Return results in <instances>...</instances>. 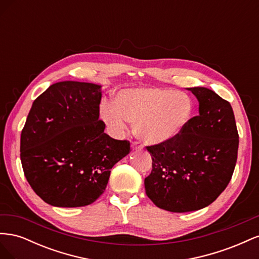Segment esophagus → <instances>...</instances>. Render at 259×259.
Segmentation results:
<instances>
[{
	"label": "esophagus",
	"instance_id": "esophagus-1",
	"mask_svg": "<svg viewBox=\"0 0 259 259\" xmlns=\"http://www.w3.org/2000/svg\"><path fill=\"white\" fill-rule=\"evenodd\" d=\"M133 150H140V149H143V145L138 143V142H133L131 145Z\"/></svg>",
	"mask_w": 259,
	"mask_h": 259
}]
</instances>
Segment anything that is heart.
<instances>
[{
  "label": "heart",
  "instance_id": "obj_1",
  "mask_svg": "<svg viewBox=\"0 0 259 259\" xmlns=\"http://www.w3.org/2000/svg\"><path fill=\"white\" fill-rule=\"evenodd\" d=\"M194 103L185 92L163 88L125 89L113 105H100V119L113 135H121L126 122H135L136 135L150 145H165L177 138L190 123Z\"/></svg>",
  "mask_w": 259,
  "mask_h": 259
}]
</instances>
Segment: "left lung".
Segmentation results:
<instances>
[{
	"label": "left lung",
	"instance_id": "1",
	"mask_svg": "<svg viewBox=\"0 0 259 259\" xmlns=\"http://www.w3.org/2000/svg\"><path fill=\"white\" fill-rule=\"evenodd\" d=\"M187 90L199 101V115L170 143L147 147L152 170L145 178L146 193L156 206L174 213L213 203L228 186L238 158L231 105L206 88Z\"/></svg>",
	"mask_w": 259,
	"mask_h": 259
}]
</instances>
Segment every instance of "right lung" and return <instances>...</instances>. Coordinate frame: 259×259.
Returning <instances> with one entry per match:
<instances>
[{"label": "right lung", "instance_id": "right-lung-1", "mask_svg": "<svg viewBox=\"0 0 259 259\" xmlns=\"http://www.w3.org/2000/svg\"><path fill=\"white\" fill-rule=\"evenodd\" d=\"M101 85L64 81L32 104L20 137L23 173L33 191L57 207L92 204L130 142L107 135L99 120Z\"/></svg>", "mask_w": 259, "mask_h": 259}]
</instances>
